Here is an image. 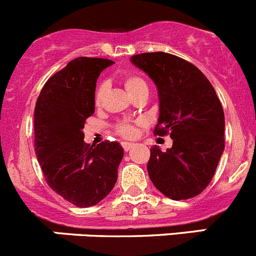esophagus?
<instances>
[{
  "instance_id": "obj_1",
  "label": "esophagus",
  "mask_w": 256,
  "mask_h": 256,
  "mask_svg": "<svg viewBox=\"0 0 256 256\" xmlns=\"http://www.w3.org/2000/svg\"><path fill=\"white\" fill-rule=\"evenodd\" d=\"M121 145H122V148H124V150H125V152H128V150H130L131 148L134 146V144H132V142H121Z\"/></svg>"
}]
</instances>
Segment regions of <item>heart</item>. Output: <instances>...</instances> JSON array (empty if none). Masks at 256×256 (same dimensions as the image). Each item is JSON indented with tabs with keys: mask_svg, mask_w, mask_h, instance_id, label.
Wrapping results in <instances>:
<instances>
[{
	"mask_svg": "<svg viewBox=\"0 0 256 256\" xmlns=\"http://www.w3.org/2000/svg\"><path fill=\"white\" fill-rule=\"evenodd\" d=\"M122 83L125 90H128V94L131 97H136L138 94H142V93H148L149 92V87H148L146 80H144V77H142L140 74H126L122 78ZM104 93H106V83H100L96 88L94 92V104L96 106H101L102 101H104ZM114 130L117 131V134H120L124 138H132L135 135V128L134 125L128 122H118L114 126Z\"/></svg>",
	"mask_w": 256,
	"mask_h": 256,
	"instance_id": "obj_1",
	"label": "heart"
}]
</instances>
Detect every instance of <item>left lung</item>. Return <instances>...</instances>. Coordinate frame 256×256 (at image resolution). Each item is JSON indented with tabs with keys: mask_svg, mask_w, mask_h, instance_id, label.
<instances>
[{
	"mask_svg": "<svg viewBox=\"0 0 256 256\" xmlns=\"http://www.w3.org/2000/svg\"><path fill=\"white\" fill-rule=\"evenodd\" d=\"M131 63L155 83L159 118L154 134L173 139L162 152L150 149L148 173L152 184L174 200L200 194L212 180L225 149V114L212 87L200 69L168 52H144Z\"/></svg>",
	"mask_w": 256,
	"mask_h": 256,
	"instance_id": "obj_1",
	"label": "left lung"
}]
</instances>
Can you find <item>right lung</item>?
<instances>
[{
	"label": "right lung",
	"mask_w": 256,
	"mask_h": 256,
	"mask_svg": "<svg viewBox=\"0 0 256 256\" xmlns=\"http://www.w3.org/2000/svg\"><path fill=\"white\" fill-rule=\"evenodd\" d=\"M114 62L80 56L48 80L34 114L35 154L52 190L77 207L94 206L114 187L124 149L117 142H84L94 114L96 82Z\"/></svg>",
	"instance_id": "right-lung-1"
}]
</instances>
